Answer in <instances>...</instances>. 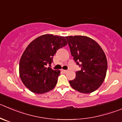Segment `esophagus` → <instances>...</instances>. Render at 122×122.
Wrapping results in <instances>:
<instances>
[{
	"mask_svg": "<svg viewBox=\"0 0 122 122\" xmlns=\"http://www.w3.org/2000/svg\"><path fill=\"white\" fill-rule=\"evenodd\" d=\"M62 72L64 73H67L68 72V70H62Z\"/></svg>",
	"mask_w": 122,
	"mask_h": 122,
	"instance_id": "1",
	"label": "esophagus"
}]
</instances>
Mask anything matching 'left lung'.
Wrapping results in <instances>:
<instances>
[{
    "instance_id": "obj_1",
    "label": "left lung",
    "mask_w": 122,
    "mask_h": 122,
    "mask_svg": "<svg viewBox=\"0 0 122 122\" xmlns=\"http://www.w3.org/2000/svg\"><path fill=\"white\" fill-rule=\"evenodd\" d=\"M72 56L81 70L76 72L71 86L83 93H90L104 82L107 70L106 56L97 42L85 36H66Z\"/></svg>"
}]
</instances>
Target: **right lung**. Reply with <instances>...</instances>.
Listing matches in <instances>:
<instances>
[{
    "instance_id": "obj_1",
    "label": "right lung",
    "mask_w": 122,
    "mask_h": 122,
    "mask_svg": "<svg viewBox=\"0 0 122 122\" xmlns=\"http://www.w3.org/2000/svg\"><path fill=\"white\" fill-rule=\"evenodd\" d=\"M66 45L64 36L46 34L36 38L25 48L20 60L19 74L31 92L42 94L55 87L60 71L47 65L51 64L57 51Z\"/></svg>"
}]
</instances>
